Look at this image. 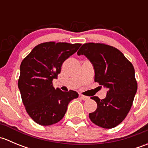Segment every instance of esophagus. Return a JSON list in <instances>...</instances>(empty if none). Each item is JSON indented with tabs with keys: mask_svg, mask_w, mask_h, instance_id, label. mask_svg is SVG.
<instances>
[{
	"mask_svg": "<svg viewBox=\"0 0 148 148\" xmlns=\"http://www.w3.org/2000/svg\"><path fill=\"white\" fill-rule=\"evenodd\" d=\"M79 97L81 98L82 99H83V100H87V99H89V97L84 96V95H80Z\"/></svg>",
	"mask_w": 148,
	"mask_h": 148,
	"instance_id": "34e87169",
	"label": "esophagus"
}]
</instances>
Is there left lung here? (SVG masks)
Segmentation results:
<instances>
[{
	"mask_svg": "<svg viewBox=\"0 0 148 148\" xmlns=\"http://www.w3.org/2000/svg\"><path fill=\"white\" fill-rule=\"evenodd\" d=\"M77 54L90 60L95 82L108 89L104 99L91 97L97 104V110L89 114L91 121L106 129L117 126L130 110L138 89L133 65L120 50L102 43L83 44Z\"/></svg>",
	"mask_w": 148,
	"mask_h": 148,
	"instance_id": "1",
	"label": "left lung"
}]
</instances>
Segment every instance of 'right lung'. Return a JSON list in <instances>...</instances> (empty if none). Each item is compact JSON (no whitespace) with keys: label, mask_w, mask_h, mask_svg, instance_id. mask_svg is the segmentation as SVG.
Returning <instances> with one entry per match:
<instances>
[{"label":"right lung","mask_w":148,"mask_h":148,"mask_svg":"<svg viewBox=\"0 0 148 148\" xmlns=\"http://www.w3.org/2000/svg\"><path fill=\"white\" fill-rule=\"evenodd\" d=\"M81 45L55 41L41 43L22 61L18 86L28 115L38 125L48 126L59 122L70 101L79 97L75 91L55 89L52 80L60 74L63 62Z\"/></svg>","instance_id":"add662e5"}]
</instances>
